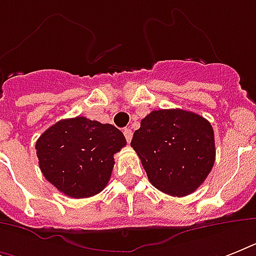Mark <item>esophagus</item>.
<instances>
[{"label": "esophagus", "instance_id": "obj_1", "mask_svg": "<svg viewBox=\"0 0 256 256\" xmlns=\"http://www.w3.org/2000/svg\"><path fill=\"white\" fill-rule=\"evenodd\" d=\"M124 138H126V140H128V142H130V140H132V128H124Z\"/></svg>", "mask_w": 256, "mask_h": 256}]
</instances>
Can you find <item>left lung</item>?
I'll use <instances>...</instances> for the list:
<instances>
[{
	"label": "left lung",
	"instance_id": "obj_1",
	"mask_svg": "<svg viewBox=\"0 0 256 256\" xmlns=\"http://www.w3.org/2000/svg\"><path fill=\"white\" fill-rule=\"evenodd\" d=\"M132 148L152 186L171 196L194 192L215 162L211 124L180 108L154 110L144 116L132 136Z\"/></svg>",
	"mask_w": 256,
	"mask_h": 256
}]
</instances>
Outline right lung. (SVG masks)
I'll return each instance as SVG.
<instances>
[{
	"label": "right lung",
	"mask_w": 256,
	"mask_h": 256,
	"mask_svg": "<svg viewBox=\"0 0 256 256\" xmlns=\"http://www.w3.org/2000/svg\"><path fill=\"white\" fill-rule=\"evenodd\" d=\"M126 146L112 124L76 116L50 126L36 142L38 164L48 182L70 198H88L112 176L114 154Z\"/></svg>",
	"instance_id": "obj_1"
}]
</instances>
